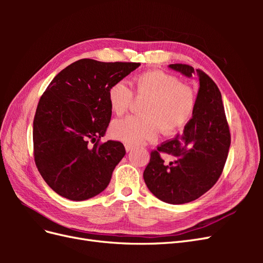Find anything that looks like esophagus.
<instances>
[{"label": "esophagus", "mask_w": 263, "mask_h": 263, "mask_svg": "<svg viewBox=\"0 0 263 263\" xmlns=\"http://www.w3.org/2000/svg\"><path fill=\"white\" fill-rule=\"evenodd\" d=\"M125 149H126L127 153H130V151L134 149V146H132L130 144H126L125 145Z\"/></svg>", "instance_id": "1"}]
</instances>
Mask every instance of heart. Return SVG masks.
<instances>
[{
	"label": "heart",
	"instance_id": "b5f03b06",
	"mask_svg": "<svg viewBox=\"0 0 263 263\" xmlns=\"http://www.w3.org/2000/svg\"><path fill=\"white\" fill-rule=\"evenodd\" d=\"M133 87L138 98L147 99L142 115L113 122L110 134L115 139L140 145L154 139L160 128L164 134L177 133L192 117L194 93L174 76L159 70L146 71L134 78ZM107 98L113 112L122 115L128 109L133 94L124 82H115L108 89Z\"/></svg>",
	"mask_w": 263,
	"mask_h": 263
}]
</instances>
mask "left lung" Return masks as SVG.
<instances>
[{
	"instance_id": "1",
	"label": "left lung",
	"mask_w": 263,
	"mask_h": 263,
	"mask_svg": "<svg viewBox=\"0 0 263 263\" xmlns=\"http://www.w3.org/2000/svg\"><path fill=\"white\" fill-rule=\"evenodd\" d=\"M169 68L189 79L195 74L187 65ZM198 91L192 118L183 135L165 141L153 151L144 171L147 187L159 200L184 204L203 195L217 182L224 169L230 146V134L217 85L203 71L196 70ZM173 157L165 164L160 156Z\"/></svg>"
}]
</instances>
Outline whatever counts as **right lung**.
<instances>
[{
	"label": "right lung",
	"mask_w": 263,
	"mask_h": 263,
	"mask_svg": "<svg viewBox=\"0 0 263 263\" xmlns=\"http://www.w3.org/2000/svg\"><path fill=\"white\" fill-rule=\"evenodd\" d=\"M139 66L81 59L52 79L38 103L33 140L38 171L55 193L84 201L107 187L126 154L119 141L99 145L112 116L107 92Z\"/></svg>",
	"instance_id": "obj_1"
}]
</instances>
